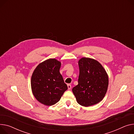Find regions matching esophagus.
Wrapping results in <instances>:
<instances>
[{"label":"esophagus","mask_w":134,"mask_h":134,"mask_svg":"<svg viewBox=\"0 0 134 134\" xmlns=\"http://www.w3.org/2000/svg\"><path fill=\"white\" fill-rule=\"evenodd\" d=\"M67 87H68V89L69 90L71 89V88H72V86H71L70 84H68L67 85Z\"/></svg>","instance_id":"1"}]
</instances>
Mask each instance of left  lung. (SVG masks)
Instances as JSON below:
<instances>
[{
	"label": "left lung",
	"mask_w": 134,
	"mask_h": 134,
	"mask_svg": "<svg viewBox=\"0 0 134 134\" xmlns=\"http://www.w3.org/2000/svg\"><path fill=\"white\" fill-rule=\"evenodd\" d=\"M78 64V85L73 88V93L79 104H96L102 100L107 91L108 74L100 62L93 59L82 58Z\"/></svg>",
	"instance_id": "left-lung-1"
}]
</instances>
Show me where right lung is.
Here are the masks:
<instances>
[{"label":"right lung","instance_id":"1","mask_svg":"<svg viewBox=\"0 0 134 134\" xmlns=\"http://www.w3.org/2000/svg\"><path fill=\"white\" fill-rule=\"evenodd\" d=\"M61 62L49 59L41 62L34 70L31 77L33 95L46 105L55 104L67 90V85L60 73Z\"/></svg>","mask_w":134,"mask_h":134}]
</instances>
